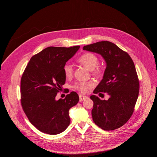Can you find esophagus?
<instances>
[{"label": "esophagus", "instance_id": "obj_1", "mask_svg": "<svg viewBox=\"0 0 157 157\" xmlns=\"http://www.w3.org/2000/svg\"><path fill=\"white\" fill-rule=\"evenodd\" d=\"M79 101H84V100H85L86 99H87V96H82V95H79Z\"/></svg>", "mask_w": 157, "mask_h": 157}]
</instances>
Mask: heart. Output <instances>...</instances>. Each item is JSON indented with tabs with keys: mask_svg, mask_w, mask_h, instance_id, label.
I'll return each instance as SVG.
<instances>
[{
	"mask_svg": "<svg viewBox=\"0 0 157 157\" xmlns=\"http://www.w3.org/2000/svg\"><path fill=\"white\" fill-rule=\"evenodd\" d=\"M78 61L90 71L94 70L95 75H99L101 73V70L99 67H97L99 63V59L98 56L92 53H85L82 55L78 59ZM96 68L95 69V68ZM95 70H94V69ZM63 71L66 77H70L72 75L73 71V66L70 63H66L63 66ZM93 84L91 82H76L74 87L80 92L84 93L87 91L89 89L92 87Z\"/></svg>",
	"mask_w": 157,
	"mask_h": 157,
	"instance_id": "b5f03b06",
	"label": "heart"
}]
</instances>
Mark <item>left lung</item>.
Returning <instances> with one entry per match:
<instances>
[{
  "label": "left lung",
  "mask_w": 157,
  "mask_h": 157,
  "mask_svg": "<svg viewBox=\"0 0 157 157\" xmlns=\"http://www.w3.org/2000/svg\"><path fill=\"white\" fill-rule=\"evenodd\" d=\"M83 50L99 54L106 63L102 79L93 93H107L109 98L101 100L91 96L93 121L105 130L118 128L132 115L138 98L139 81L135 65L127 53L108 41L88 44Z\"/></svg>",
  "instance_id": "obj_1"
}]
</instances>
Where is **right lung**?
Listing matches in <instances>:
<instances>
[{"mask_svg": "<svg viewBox=\"0 0 157 157\" xmlns=\"http://www.w3.org/2000/svg\"><path fill=\"white\" fill-rule=\"evenodd\" d=\"M80 46L50 47L33 56L21 79V103L29 120L38 130L56 135L70 123L69 110L79 101L76 92L64 99L56 96L66 81L63 66Z\"/></svg>", "mask_w": 157, "mask_h": 157, "instance_id": "add662e5", "label": "right lung"}]
</instances>
